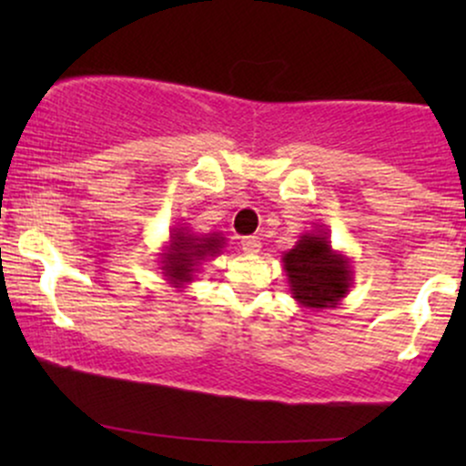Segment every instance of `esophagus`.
Returning a JSON list of instances; mask_svg holds the SVG:
<instances>
[{
  "mask_svg": "<svg viewBox=\"0 0 466 466\" xmlns=\"http://www.w3.org/2000/svg\"><path fill=\"white\" fill-rule=\"evenodd\" d=\"M240 248H243V251H248V254H258L260 240L256 237H245L243 240H240Z\"/></svg>",
  "mask_w": 466,
  "mask_h": 466,
  "instance_id": "1",
  "label": "esophagus"
}]
</instances>
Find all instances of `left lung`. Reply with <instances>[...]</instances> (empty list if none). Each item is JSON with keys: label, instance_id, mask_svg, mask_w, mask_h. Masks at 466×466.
<instances>
[{"label": "left lung", "instance_id": "8db88e82", "mask_svg": "<svg viewBox=\"0 0 466 466\" xmlns=\"http://www.w3.org/2000/svg\"><path fill=\"white\" fill-rule=\"evenodd\" d=\"M289 291L309 311L335 309L352 287L350 258L330 245L329 232H304L291 249L282 254Z\"/></svg>", "mask_w": 466, "mask_h": 466}]
</instances>
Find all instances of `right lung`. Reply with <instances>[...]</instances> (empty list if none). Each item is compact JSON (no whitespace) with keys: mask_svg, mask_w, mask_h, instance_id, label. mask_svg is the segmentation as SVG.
I'll list each match as a JSON object with an SVG mask.
<instances>
[{"mask_svg":"<svg viewBox=\"0 0 466 466\" xmlns=\"http://www.w3.org/2000/svg\"><path fill=\"white\" fill-rule=\"evenodd\" d=\"M223 248H226V237L221 232L197 234L186 223H179L170 229L168 243L159 254V265H162L159 269L164 280L175 289H186L199 274L201 265L217 258Z\"/></svg>","mask_w":466,"mask_h":466,"instance_id":"add662e5","label":"right lung"}]
</instances>
